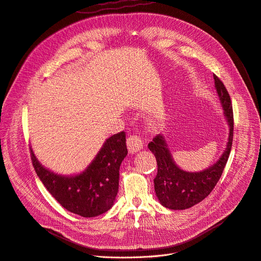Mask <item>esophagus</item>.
Masks as SVG:
<instances>
[{
  "label": "esophagus",
  "instance_id": "34e87169",
  "mask_svg": "<svg viewBox=\"0 0 261 261\" xmlns=\"http://www.w3.org/2000/svg\"><path fill=\"white\" fill-rule=\"evenodd\" d=\"M127 148L129 152H137L143 148V142L141 138L137 135H132L127 138Z\"/></svg>",
  "mask_w": 261,
  "mask_h": 261
}]
</instances>
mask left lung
Masks as SVG:
<instances>
[{"label":"left lung","mask_w":261,"mask_h":261,"mask_svg":"<svg viewBox=\"0 0 261 261\" xmlns=\"http://www.w3.org/2000/svg\"><path fill=\"white\" fill-rule=\"evenodd\" d=\"M215 88L229 127L226 148L219 160L201 172L183 171L175 163L163 135L156 136L148 143L149 150L155 155L158 173L154 179L155 192L160 203L171 210H186L202 201L219 181L227 162L233 142L234 118L232 102L224 84L214 74Z\"/></svg>","instance_id":"8db88e82"}]
</instances>
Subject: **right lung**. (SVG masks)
<instances>
[{"instance_id":"obj_1","label":"right lung","mask_w":261,"mask_h":261,"mask_svg":"<svg viewBox=\"0 0 261 261\" xmlns=\"http://www.w3.org/2000/svg\"><path fill=\"white\" fill-rule=\"evenodd\" d=\"M35 171L56 200L82 217H96L112 208L119 190V170L127 155L125 133L106 139L91 163L80 174L63 176L44 167L30 149Z\"/></svg>"}]
</instances>
